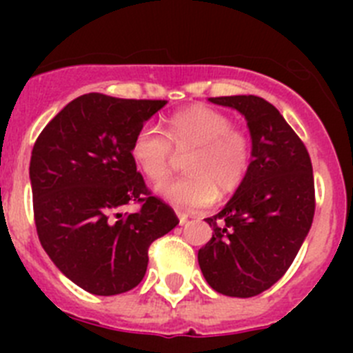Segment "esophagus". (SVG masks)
I'll use <instances>...</instances> for the list:
<instances>
[{"mask_svg": "<svg viewBox=\"0 0 353 353\" xmlns=\"http://www.w3.org/2000/svg\"><path fill=\"white\" fill-rule=\"evenodd\" d=\"M176 215H179V221H180V226H183V224L187 223V221H189V215L187 214H183V212H176Z\"/></svg>", "mask_w": 353, "mask_h": 353, "instance_id": "esophagus-1", "label": "esophagus"}]
</instances>
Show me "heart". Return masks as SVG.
I'll return each mask as SVG.
<instances>
[{"mask_svg":"<svg viewBox=\"0 0 353 353\" xmlns=\"http://www.w3.org/2000/svg\"><path fill=\"white\" fill-rule=\"evenodd\" d=\"M232 120L208 105L196 104L171 114L166 134L154 125H143L134 134L130 155L150 182L168 176L176 152H189L183 161L187 174L155 189L161 198L182 208H205L219 196L235 192L251 166L248 134L233 129Z\"/></svg>","mask_w":353,"mask_h":353,"instance_id":"obj_1","label":"heart"}]
</instances>
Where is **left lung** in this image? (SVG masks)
Listing matches in <instances>:
<instances>
[{"instance_id": "left-lung-1", "label": "left lung", "mask_w": 353, "mask_h": 353, "mask_svg": "<svg viewBox=\"0 0 353 353\" xmlns=\"http://www.w3.org/2000/svg\"><path fill=\"white\" fill-rule=\"evenodd\" d=\"M208 101L245 118L252 159L232 199L205 219L214 233L198 251V263L215 292L254 297L285 276L310 233L313 166L304 143L270 102L256 95Z\"/></svg>"}]
</instances>
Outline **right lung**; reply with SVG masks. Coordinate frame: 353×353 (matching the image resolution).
<instances>
[{"label":"right lung","mask_w":353,"mask_h":353,"mask_svg":"<svg viewBox=\"0 0 353 353\" xmlns=\"http://www.w3.org/2000/svg\"><path fill=\"white\" fill-rule=\"evenodd\" d=\"M166 101L86 93L68 102L37 139L30 161L37 233L52 263L93 295L138 286L148 248L179 217L150 194L130 143ZM141 203L134 214L123 204Z\"/></svg>","instance_id":"add662e5"}]
</instances>
